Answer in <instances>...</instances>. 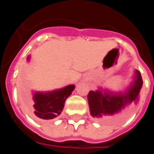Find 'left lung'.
<instances>
[{
	"label": "left lung",
	"instance_id": "left-lung-1",
	"mask_svg": "<svg viewBox=\"0 0 154 154\" xmlns=\"http://www.w3.org/2000/svg\"><path fill=\"white\" fill-rule=\"evenodd\" d=\"M142 85L141 74L134 70L132 81L125 90L115 91L100 87L90 91L87 100L91 116L107 124L121 122L131 113L133 105L138 103Z\"/></svg>",
	"mask_w": 154,
	"mask_h": 154
}]
</instances>
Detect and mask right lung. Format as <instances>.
<instances>
[{"label":"right lung","mask_w":154,"mask_h":154,"mask_svg":"<svg viewBox=\"0 0 154 154\" xmlns=\"http://www.w3.org/2000/svg\"><path fill=\"white\" fill-rule=\"evenodd\" d=\"M30 57H27V61ZM75 88L71 84L66 87L48 91H33V102L28 106L33 118L36 120H48L60 116L63 110L64 103Z\"/></svg>","instance_id":"add662e5"}]
</instances>
